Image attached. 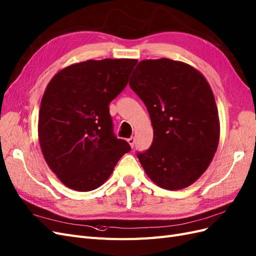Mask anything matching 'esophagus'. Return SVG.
Here are the masks:
<instances>
[{
  "mask_svg": "<svg viewBox=\"0 0 256 256\" xmlns=\"http://www.w3.org/2000/svg\"><path fill=\"white\" fill-rule=\"evenodd\" d=\"M128 144L130 146V147H134V144H135V137H130V138H128Z\"/></svg>",
  "mask_w": 256,
  "mask_h": 256,
  "instance_id": "1",
  "label": "esophagus"
}]
</instances>
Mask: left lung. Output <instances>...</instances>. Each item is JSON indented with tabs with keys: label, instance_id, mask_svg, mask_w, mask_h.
<instances>
[{
	"label": "left lung",
	"instance_id": "left-lung-1",
	"mask_svg": "<svg viewBox=\"0 0 256 256\" xmlns=\"http://www.w3.org/2000/svg\"><path fill=\"white\" fill-rule=\"evenodd\" d=\"M130 86L144 102L153 142L137 158L148 177L166 190L184 188L206 172L220 140L212 90L202 72L170 59L142 60Z\"/></svg>",
	"mask_w": 256,
	"mask_h": 256
}]
</instances>
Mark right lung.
Wrapping results in <instances>:
<instances>
[{
  "label": "right lung",
  "mask_w": 256,
  "mask_h": 256,
  "mask_svg": "<svg viewBox=\"0 0 256 256\" xmlns=\"http://www.w3.org/2000/svg\"><path fill=\"white\" fill-rule=\"evenodd\" d=\"M135 59L88 60L61 70L44 93L38 140L50 170L80 192L100 188L130 150L114 134L109 103L126 86Z\"/></svg>",
  "instance_id": "right-lung-1"
}]
</instances>
